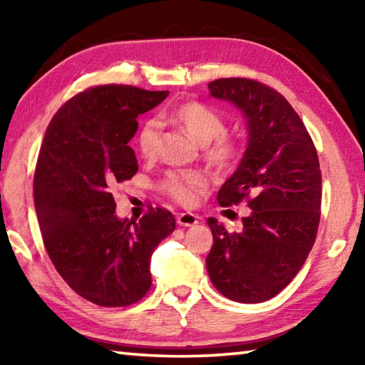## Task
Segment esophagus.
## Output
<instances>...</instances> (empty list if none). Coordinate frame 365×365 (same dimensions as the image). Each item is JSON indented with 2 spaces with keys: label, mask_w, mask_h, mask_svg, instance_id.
<instances>
[{
  "label": "esophagus",
  "mask_w": 365,
  "mask_h": 365,
  "mask_svg": "<svg viewBox=\"0 0 365 365\" xmlns=\"http://www.w3.org/2000/svg\"><path fill=\"white\" fill-rule=\"evenodd\" d=\"M177 224L180 227H191L197 224V217L191 212H180L177 215Z\"/></svg>",
  "instance_id": "1"
}]
</instances>
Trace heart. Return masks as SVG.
Here are the masks:
<instances>
[{"label":"heart","mask_w":365,"mask_h":365,"mask_svg":"<svg viewBox=\"0 0 365 365\" xmlns=\"http://www.w3.org/2000/svg\"><path fill=\"white\" fill-rule=\"evenodd\" d=\"M174 119L196 141L205 145V159L215 170L233 169L242 158L243 145L238 137L227 133V123L217 110L200 101H187L174 110ZM160 127L156 119H148L137 135L141 156H156ZM207 188L206 177L200 170H172L160 182V190L182 206H193Z\"/></svg>","instance_id":"heart-1"}]
</instances>
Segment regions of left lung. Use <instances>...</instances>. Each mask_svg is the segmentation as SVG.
<instances>
[{
    "mask_svg": "<svg viewBox=\"0 0 365 365\" xmlns=\"http://www.w3.org/2000/svg\"><path fill=\"white\" fill-rule=\"evenodd\" d=\"M207 88L237 104L250 130L242 164L222 185L217 201L222 207H251L238 232L207 219L214 237L207 274L225 298L262 302L294 279L316 242L322 205L317 150L292 104L272 86L230 77Z\"/></svg>",
    "mask_w": 365,
    "mask_h": 365,
    "instance_id": "obj_1",
    "label": "left lung"
}]
</instances>
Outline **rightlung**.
<instances>
[{"label":"right lung","instance_id":"right-lung-1","mask_svg":"<svg viewBox=\"0 0 365 365\" xmlns=\"http://www.w3.org/2000/svg\"><path fill=\"white\" fill-rule=\"evenodd\" d=\"M169 91L132 85L90 86L49 122L34 175L43 245L78 296L103 307L138 302L151 288V256L175 230L168 209L148 206L140 220L115 217L113 187L137 174L128 141L137 117Z\"/></svg>","mask_w":365,"mask_h":365}]
</instances>
